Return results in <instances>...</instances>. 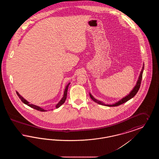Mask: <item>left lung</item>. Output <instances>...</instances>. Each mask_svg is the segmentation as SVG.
Listing matches in <instances>:
<instances>
[{"label":"left lung","instance_id":"obj_1","mask_svg":"<svg viewBox=\"0 0 159 159\" xmlns=\"http://www.w3.org/2000/svg\"><path fill=\"white\" fill-rule=\"evenodd\" d=\"M144 68V66H143V69H142V70H141V73H140V75H139V79H138V82H137V83H136V84L135 85V86L134 87V89L130 92V93L128 95H127L126 97H125V98L121 99V100H120L119 101H118V102H116V104H112V105H106V104H105L103 102L100 101H99V100L96 99L95 98H94V97L91 95V93H90V94H89V95H90L91 98L92 99L94 102H95L98 103V104H100V105L108 106V107H115V106H120V105H121L122 104H123V103H125V102H127V101H129V99L132 98H133V97L136 95V93L138 92V90L139 89V88H140V86H141V80H142V78H143V73Z\"/></svg>","mask_w":159,"mask_h":159}]
</instances>
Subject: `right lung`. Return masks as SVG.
I'll use <instances>...</instances> for the list:
<instances>
[{"label":"right lung","instance_id":"add662e5","mask_svg":"<svg viewBox=\"0 0 159 159\" xmlns=\"http://www.w3.org/2000/svg\"><path fill=\"white\" fill-rule=\"evenodd\" d=\"M69 84H70V83H68V84H67V86H66V89H65L64 93V96H63L62 98L61 99L60 101V102L57 104V106H56V108H59V107H60L62 104H64V103L65 102V101H66V99L67 98V90H68V86H69ZM16 92V94H17V95L18 96V97H19L20 99L21 100V101L23 102V103H24L25 104H27V106L33 108H34V109H35V110H39V111H45V110H44V109H43V108H40V107H38V106H35V105H33V104H29V102L28 101H27L25 99L23 98V97H22L19 94V93H18V92Z\"/></svg>","mask_w":159,"mask_h":159}]
</instances>
